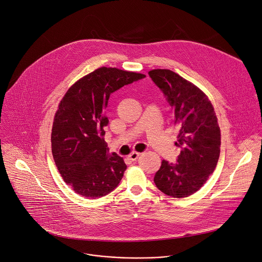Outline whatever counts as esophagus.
<instances>
[{"label": "esophagus", "mask_w": 262, "mask_h": 262, "mask_svg": "<svg viewBox=\"0 0 262 262\" xmlns=\"http://www.w3.org/2000/svg\"><path fill=\"white\" fill-rule=\"evenodd\" d=\"M140 155H141V153H140V152H136V151H135V152H132V153L129 154V156H128V157H129L133 161H135V160H137V159H138V157H139Z\"/></svg>", "instance_id": "obj_1"}]
</instances>
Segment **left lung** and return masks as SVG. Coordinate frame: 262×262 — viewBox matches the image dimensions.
Masks as SVG:
<instances>
[{
  "label": "left lung",
  "instance_id": "left-lung-1",
  "mask_svg": "<svg viewBox=\"0 0 262 262\" xmlns=\"http://www.w3.org/2000/svg\"><path fill=\"white\" fill-rule=\"evenodd\" d=\"M148 74L173 111L179 129L175 144L181 149L176 162L161 161L154 183L166 195L186 198L206 183L217 165L221 136L216 113L207 96L175 72L158 69Z\"/></svg>",
  "mask_w": 262,
  "mask_h": 262
}]
</instances>
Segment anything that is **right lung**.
Segmentation results:
<instances>
[{
    "mask_svg": "<svg viewBox=\"0 0 262 262\" xmlns=\"http://www.w3.org/2000/svg\"><path fill=\"white\" fill-rule=\"evenodd\" d=\"M146 76L100 68L78 80L67 92L55 114L51 148L63 181L78 194L102 198L120 183L126 164L110 154L105 142L110 95Z\"/></svg>",
    "mask_w": 262,
    "mask_h": 262,
    "instance_id": "obj_1",
    "label": "right lung"
}]
</instances>
